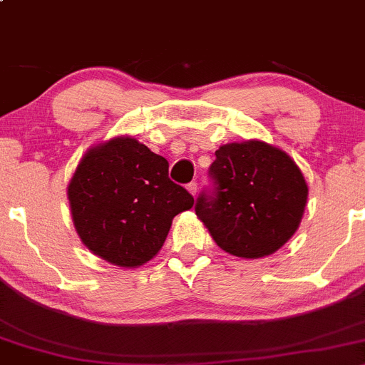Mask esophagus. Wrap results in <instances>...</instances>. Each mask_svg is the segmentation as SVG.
I'll list each match as a JSON object with an SVG mask.
<instances>
[{
	"label": "esophagus",
	"instance_id": "34e87169",
	"mask_svg": "<svg viewBox=\"0 0 365 365\" xmlns=\"http://www.w3.org/2000/svg\"><path fill=\"white\" fill-rule=\"evenodd\" d=\"M187 190H189V192L192 195H195V192H197V183H195V182L187 183Z\"/></svg>",
	"mask_w": 365,
	"mask_h": 365
}]
</instances>
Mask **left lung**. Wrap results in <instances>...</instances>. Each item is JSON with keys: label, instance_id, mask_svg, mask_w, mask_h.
Listing matches in <instances>:
<instances>
[{"label": "left lung", "instance_id": "8db88e82", "mask_svg": "<svg viewBox=\"0 0 365 365\" xmlns=\"http://www.w3.org/2000/svg\"><path fill=\"white\" fill-rule=\"evenodd\" d=\"M195 215L222 250L260 259L282 248L301 224L308 185L297 164L264 141L222 145Z\"/></svg>", "mask_w": 365, "mask_h": 365}]
</instances>
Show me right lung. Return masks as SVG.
<instances>
[{
	"label": "right lung",
	"instance_id": "right-lung-1",
	"mask_svg": "<svg viewBox=\"0 0 365 365\" xmlns=\"http://www.w3.org/2000/svg\"><path fill=\"white\" fill-rule=\"evenodd\" d=\"M168 170L163 155L134 138L91 148L68 185L73 224L83 245L115 266L148 262L166 241L173 218L194 205Z\"/></svg>",
	"mask_w": 365,
	"mask_h": 365
}]
</instances>
